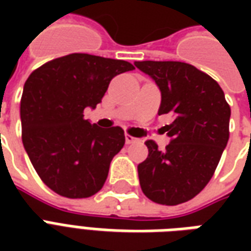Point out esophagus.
Masks as SVG:
<instances>
[{
	"label": "esophagus",
	"instance_id": "1",
	"mask_svg": "<svg viewBox=\"0 0 251 251\" xmlns=\"http://www.w3.org/2000/svg\"><path fill=\"white\" fill-rule=\"evenodd\" d=\"M138 140L137 138H134L133 136H130V134H125V142L127 144V145H130V144H134V142H137Z\"/></svg>",
	"mask_w": 251,
	"mask_h": 251
}]
</instances>
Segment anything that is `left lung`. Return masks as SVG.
I'll list each match as a JSON object with an SVG mask.
<instances>
[{"mask_svg":"<svg viewBox=\"0 0 251 251\" xmlns=\"http://www.w3.org/2000/svg\"><path fill=\"white\" fill-rule=\"evenodd\" d=\"M161 91L158 115L171 114L165 125L171 142L164 151L148 140L149 154L138 165L147 198L165 205L188 201L199 194L215 172L228 141L231 109L225 93L210 75L188 63H134Z\"/></svg>","mask_w":251,"mask_h":251,"instance_id":"1","label":"left lung"}]
</instances>
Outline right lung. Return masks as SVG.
Here are the masks:
<instances>
[{
  "label": "right lung",
  "instance_id": "right-lung-1",
  "mask_svg": "<svg viewBox=\"0 0 251 251\" xmlns=\"http://www.w3.org/2000/svg\"><path fill=\"white\" fill-rule=\"evenodd\" d=\"M131 70L125 60L70 53L26 79L20 104L23 144L43 183L57 195L83 199L103 187L125 133L90 124L83 111L95 109L113 77Z\"/></svg>",
  "mask_w": 251,
  "mask_h": 251
}]
</instances>
